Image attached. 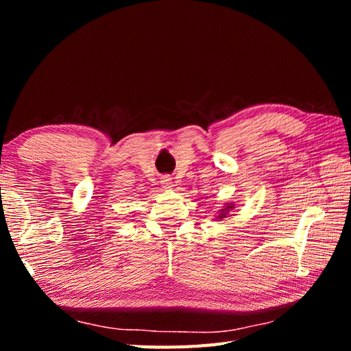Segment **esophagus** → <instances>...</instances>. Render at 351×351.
Wrapping results in <instances>:
<instances>
[{
  "mask_svg": "<svg viewBox=\"0 0 351 351\" xmlns=\"http://www.w3.org/2000/svg\"><path fill=\"white\" fill-rule=\"evenodd\" d=\"M161 184H162L164 189H171V187H173V181H171L170 176H164Z\"/></svg>",
  "mask_w": 351,
  "mask_h": 351,
  "instance_id": "34e87169",
  "label": "esophagus"
}]
</instances>
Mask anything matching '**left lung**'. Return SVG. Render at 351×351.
I'll return each mask as SVG.
<instances>
[{"label": "left lung", "mask_w": 351, "mask_h": 351, "mask_svg": "<svg viewBox=\"0 0 351 351\" xmlns=\"http://www.w3.org/2000/svg\"><path fill=\"white\" fill-rule=\"evenodd\" d=\"M235 208V205H234V202H230V204H226L225 206L221 208L220 210V213H219V215H215V217H217V220H223V219H226V215L229 214V211H232Z\"/></svg>", "instance_id": "obj_1"}]
</instances>
